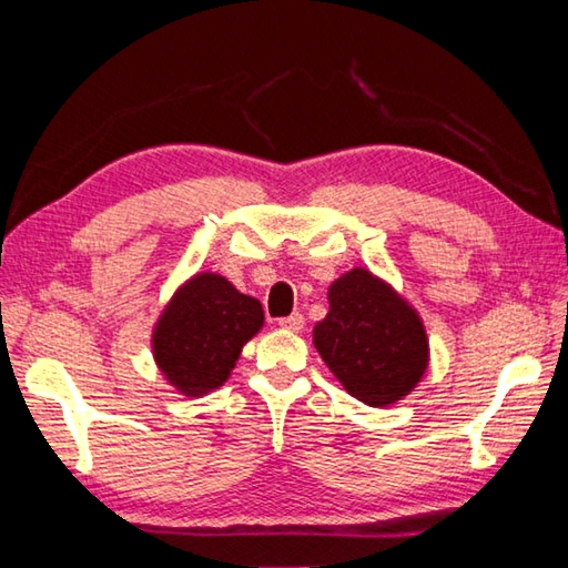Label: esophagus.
Returning a JSON list of instances; mask_svg holds the SVG:
<instances>
[{
  "instance_id": "obj_1",
  "label": "esophagus",
  "mask_w": 568,
  "mask_h": 568,
  "mask_svg": "<svg viewBox=\"0 0 568 568\" xmlns=\"http://www.w3.org/2000/svg\"><path fill=\"white\" fill-rule=\"evenodd\" d=\"M277 324H281L283 329H291V332H303V327H305V317L300 315V312H293L291 317H283V320H277Z\"/></svg>"
}]
</instances>
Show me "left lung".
<instances>
[{
    "label": "left lung",
    "instance_id": "8db88e82",
    "mask_svg": "<svg viewBox=\"0 0 568 568\" xmlns=\"http://www.w3.org/2000/svg\"><path fill=\"white\" fill-rule=\"evenodd\" d=\"M315 346L348 395L373 407L400 400L427 368V334L415 310L364 268L332 283Z\"/></svg>",
    "mask_w": 568,
    "mask_h": 568
}]
</instances>
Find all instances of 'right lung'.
<instances>
[{
    "instance_id": "1",
    "label": "right lung",
    "mask_w": 568,
    "mask_h": 568,
    "mask_svg": "<svg viewBox=\"0 0 568 568\" xmlns=\"http://www.w3.org/2000/svg\"><path fill=\"white\" fill-rule=\"evenodd\" d=\"M263 307L222 275L202 273L165 307L153 334V354L168 381L200 395L229 378L241 348L261 329Z\"/></svg>"
}]
</instances>
